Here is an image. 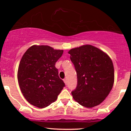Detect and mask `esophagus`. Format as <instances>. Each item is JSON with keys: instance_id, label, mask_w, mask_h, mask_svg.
Segmentation results:
<instances>
[{"instance_id": "1", "label": "esophagus", "mask_w": 131, "mask_h": 131, "mask_svg": "<svg viewBox=\"0 0 131 131\" xmlns=\"http://www.w3.org/2000/svg\"><path fill=\"white\" fill-rule=\"evenodd\" d=\"M63 81H64V84H65L67 85V78H64V79H63Z\"/></svg>"}]
</instances>
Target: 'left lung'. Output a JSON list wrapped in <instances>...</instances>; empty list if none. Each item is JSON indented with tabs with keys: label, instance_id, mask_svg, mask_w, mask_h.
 I'll list each match as a JSON object with an SVG mask.
<instances>
[{
	"label": "left lung",
	"instance_id": "left-lung-1",
	"mask_svg": "<svg viewBox=\"0 0 131 131\" xmlns=\"http://www.w3.org/2000/svg\"><path fill=\"white\" fill-rule=\"evenodd\" d=\"M76 71L78 84L71 94L75 101L86 108L100 105L108 95L115 81L112 59L103 51L91 45L69 50Z\"/></svg>",
	"mask_w": 131,
	"mask_h": 131
}]
</instances>
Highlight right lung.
Here are the masks:
<instances>
[{
	"label": "right lung",
	"instance_id": "right-lung-1",
	"mask_svg": "<svg viewBox=\"0 0 131 131\" xmlns=\"http://www.w3.org/2000/svg\"><path fill=\"white\" fill-rule=\"evenodd\" d=\"M63 50L34 45L23 55L18 70L21 93L30 104L43 108L57 99L64 83L58 76L55 63Z\"/></svg>",
	"mask_w": 131,
	"mask_h": 131
}]
</instances>
